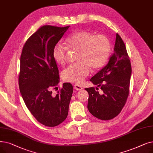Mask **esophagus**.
I'll list each match as a JSON object with an SVG mask.
<instances>
[{
  "label": "esophagus",
  "instance_id": "esophagus-1",
  "mask_svg": "<svg viewBox=\"0 0 153 153\" xmlns=\"http://www.w3.org/2000/svg\"><path fill=\"white\" fill-rule=\"evenodd\" d=\"M74 89H76V90H82V88L81 87V85H74Z\"/></svg>",
  "mask_w": 153,
  "mask_h": 153
}]
</instances>
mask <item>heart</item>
Returning a JSON list of instances; mask_svg holds the SVG:
<instances>
[{"mask_svg":"<svg viewBox=\"0 0 153 153\" xmlns=\"http://www.w3.org/2000/svg\"><path fill=\"white\" fill-rule=\"evenodd\" d=\"M66 48L57 44L53 49V57L61 65L68 61L69 51L77 53L76 64L71 65L62 72L65 81L81 84L90 72V69L98 70L108 62L111 50L109 39L104 35H94L84 30H77L68 37Z\"/></svg>","mask_w":153,"mask_h":153,"instance_id":"1","label":"heart"}]
</instances>
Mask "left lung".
<instances>
[{"label": "left lung", "instance_id": "8db88e82", "mask_svg": "<svg viewBox=\"0 0 153 153\" xmlns=\"http://www.w3.org/2000/svg\"><path fill=\"white\" fill-rule=\"evenodd\" d=\"M131 64L122 38L116 34L114 53L108 64L91 79L100 87L88 88V109L94 117L107 121L116 117L124 106L129 93Z\"/></svg>", "mask_w": 153, "mask_h": 153}]
</instances>
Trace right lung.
Listing matches in <instances>:
<instances>
[{
	"instance_id": "add662e5",
	"label": "right lung",
	"mask_w": 153,
	"mask_h": 153,
	"mask_svg": "<svg viewBox=\"0 0 153 153\" xmlns=\"http://www.w3.org/2000/svg\"><path fill=\"white\" fill-rule=\"evenodd\" d=\"M69 27L45 25L25 42L21 56L19 89L27 108L38 122L48 127L62 123L68 114L73 88L65 82L57 94L59 70L53 49Z\"/></svg>"
}]
</instances>
